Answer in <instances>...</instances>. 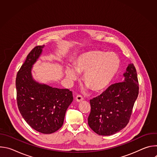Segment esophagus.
Instances as JSON below:
<instances>
[{
  "label": "esophagus",
  "mask_w": 157,
  "mask_h": 157,
  "mask_svg": "<svg viewBox=\"0 0 157 157\" xmlns=\"http://www.w3.org/2000/svg\"><path fill=\"white\" fill-rule=\"evenodd\" d=\"M76 101L77 102H81V101H82L83 99H84V98H82V96H81V95H77L76 96Z\"/></svg>",
  "instance_id": "esophagus-1"
}]
</instances>
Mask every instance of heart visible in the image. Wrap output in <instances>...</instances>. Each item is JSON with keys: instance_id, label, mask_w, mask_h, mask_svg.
I'll use <instances>...</instances> for the list:
<instances>
[{"instance_id": "1", "label": "heart", "mask_w": 157, "mask_h": 157, "mask_svg": "<svg viewBox=\"0 0 157 157\" xmlns=\"http://www.w3.org/2000/svg\"><path fill=\"white\" fill-rule=\"evenodd\" d=\"M121 59L113 52L105 53L93 50L81 55L75 62V69L68 66L66 75L71 80L78 78V73L84 74V84L94 91H101L106 88L117 75Z\"/></svg>"}]
</instances>
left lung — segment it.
Wrapping results in <instances>:
<instances>
[{"instance_id": "8db88e82", "label": "left lung", "mask_w": 157, "mask_h": 157, "mask_svg": "<svg viewBox=\"0 0 157 157\" xmlns=\"http://www.w3.org/2000/svg\"><path fill=\"white\" fill-rule=\"evenodd\" d=\"M124 82L109 86L102 94L90 100L88 125L100 136H110L128 123L139 94V84L133 64L124 74Z\"/></svg>"}]
</instances>
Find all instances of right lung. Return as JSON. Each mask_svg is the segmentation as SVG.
Segmentation results:
<instances>
[{
    "label": "right lung",
    "instance_id": "1",
    "mask_svg": "<svg viewBox=\"0 0 157 157\" xmlns=\"http://www.w3.org/2000/svg\"><path fill=\"white\" fill-rule=\"evenodd\" d=\"M44 46H36L29 53L17 73L15 86L17 105L21 116L35 130L48 134L62 127L66 111L73 97L68 89L53 88L32 79V65Z\"/></svg>",
    "mask_w": 157,
    "mask_h": 157
}]
</instances>
